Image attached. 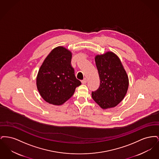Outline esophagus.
I'll return each instance as SVG.
<instances>
[{
  "instance_id": "obj_1",
  "label": "esophagus",
  "mask_w": 159,
  "mask_h": 159,
  "mask_svg": "<svg viewBox=\"0 0 159 159\" xmlns=\"http://www.w3.org/2000/svg\"><path fill=\"white\" fill-rule=\"evenodd\" d=\"M86 82H87V80H86V78H84L83 80H82V84H86Z\"/></svg>"
}]
</instances>
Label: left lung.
Instances as JSON below:
<instances>
[{"label": "left lung", "instance_id": "left-lung-1", "mask_svg": "<svg viewBox=\"0 0 159 159\" xmlns=\"http://www.w3.org/2000/svg\"><path fill=\"white\" fill-rule=\"evenodd\" d=\"M95 60L100 83L98 88L92 92V97L103 109L116 107L128 91L126 72L119 57L111 52L97 55Z\"/></svg>", "mask_w": 159, "mask_h": 159}]
</instances>
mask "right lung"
Returning a JSON list of instances; mask_svg holds the SVG:
<instances>
[{"label":"right lung","mask_w":159,"mask_h":159,"mask_svg":"<svg viewBox=\"0 0 159 159\" xmlns=\"http://www.w3.org/2000/svg\"><path fill=\"white\" fill-rule=\"evenodd\" d=\"M71 53L62 46L54 48L39 70L36 79L38 91L49 104L60 106L70 98L81 84L71 66Z\"/></svg>","instance_id":"add662e5"}]
</instances>
